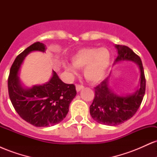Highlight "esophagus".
I'll return each instance as SVG.
<instances>
[{"label":"esophagus","mask_w":157,"mask_h":157,"mask_svg":"<svg viewBox=\"0 0 157 157\" xmlns=\"http://www.w3.org/2000/svg\"><path fill=\"white\" fill-rule=\"evenodd\" d=\"M84 89V86H80V85H77L76 86V90L77 92H79V91H80L81 90Z\"/></svg>","instance_id":"1"}]
</instances>
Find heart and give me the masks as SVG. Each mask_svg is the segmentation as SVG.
Instances as JSON below:
<instances>
[{"label":"heart","mask_w":157,"mask_h":157,"mask_svg":"<svg viewBox=\"0 0 157 157\" xmlns=\"http://www.w3.org/2000/svg\"><path fill=\"white\" fill-rule=\"evenodd\" d=\"M111 63V54L105 47L83 48L71 57V64H64V69L71 75H77L76 68H83V75L89 82L97 83L105 77Z\"/></svg>","instance_id":"1"}]
</instances>
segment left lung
<instances>
[{
    "instance_id": "left-lung-1",
    "label": "left lung",
    "mask_w": 157,
    "mask_h": 157,
    "mask_svg": "<svg viewBox=\"0 0 157 157\" xmlns=\"http://www.w3.org/2000/svg\"><path fill=\"white\" fill-rule=\"evenodd\" d=\"M117 57L115 64L134 62L140 70L138 87L133 93L117 94L109 86V77L94 88L95 96L90 106V114L95 121L102 125L116 126L123 123L135 114L145 95V78L142 60L130 48L115 45Z\"/></svg>"
}]
</instances>
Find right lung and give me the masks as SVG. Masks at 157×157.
I'll use <instances>...</instances> for the list:
<instances>
[{
	"label": "right lung",
	"instance_id": "obj_1",
	"mask_svg": "<svg viewBox=\"0 0 157 157\" xmlns=\"http://www.w3.org/2000/svg\"><path fill=\"white\" fill-rule=\"evenodd\" d=\"M46 50V45L40 42L26 48L15 58L8 79L12 105L23 120L36 127H49L63 121L77 94L75 85L65 83L55 71L44 84L27 87L21 82L20 71L27 55L32 52Z\"/></svg>",
	"mask_w": 157,
	"mask_h": 157
}]
</instances>
